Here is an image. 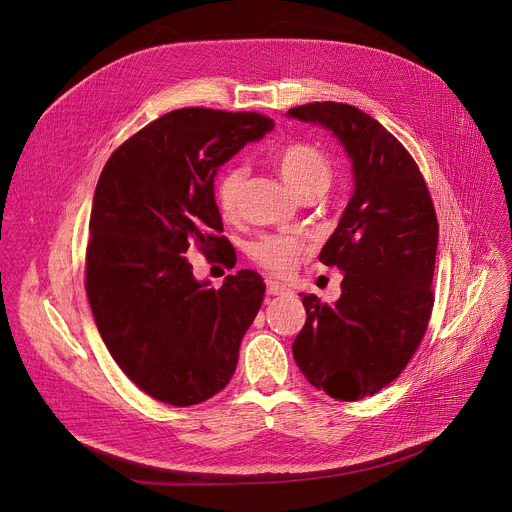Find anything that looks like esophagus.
Here are the masks:
<instances>
[{"label":"esophagus","mask_w":512,"mask_h":512,"mask_svg":"<svg viewBox=\"0 0 512 512\" xmlns=\"http://www.w3.org/2000/svg\"><path fill=\"white\" fill-rule=\"evenodd\" d=\"M267 294L269 296H286V294H290V288H286L284 284H280L276 280H267Z\"/></svg>","instance_id":"obj_1"}]
</instances>
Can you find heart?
Instances as JSON below:
<instances>
[{
    "mask_svg": "<svg viewBox=\"0 0 512 512\" xmlns=\"http://www.w3.org/2000/svg\"><path fill=\"white\" fill-rule=\"evenodd\" d=\"M274 164L286 187L298 199L304 195H321L331 183V164L327 156L311 144L292 142L282 146L274 156ZM243 177V168L230 164L216 179L214 199L224 216H232L236 210ZM304 253V241L294 236H263L251 247L253 259L278 276L292 274Z\"/></svg>",
    "mask_w": 512,
    "mask_h": 512,
    "instance_id": "obj_1",
    "label": "heart"
}]
</instances>
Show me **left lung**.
<instances>
[{
  "mask_svg": "<svg viewBox=\"0 0 512 512\" xmlns=\"http://www.w3.org/2000/svg\"><path fill=\"white\" fill-rule=\"evenodd\" d=\"M286 115L331 131L354 177L319 253L344 274L342 296L323 304L300 294L306 321L292 354L311 385L358 401L395 381L424 337L434 302V206L414 158L377 119L344 102H311Z\"/></svg>",
  "mask_w": 512,
  "mask_h": 512,
  "instance_id": "left-lung-1",
  "label": "left lung"
}]
</instances>
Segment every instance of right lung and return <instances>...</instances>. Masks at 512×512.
<instances>
[{
    "mask_svg": "<svg viewBox=\"0 0 512 512\" xmlns=\"http://www.w3.org/2000/svg\"><path fill=\"white\" fill-rule=\"evenodd\" d=\"M271 129L257 113L170 111L100 173L86 251L90 309L119 368L162 403L185 407L222 391L261 309L257 271L238 269L216 290L183 255L191 243L224 249L218 168Z\"/></svg>",
    "mask_w": 512,
    "mask_h": 512,
    "instance_id": "1",
    "label": "right lung"
}]
</instances>
